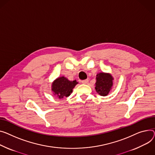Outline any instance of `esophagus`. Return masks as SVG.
<instances>
[{"label": "esophagus", "instance_id": "esophagus-1", "mask_svg": "<svg viewBox=\"0 0 155 155\" xmlns=\"http://www.w3.org/2000/svg\"><path fill=\"white\" fill-rule=\"evenodd\" d=\"M88 79H85V80H84L81 81V83L84 84H87L88 83Z\"/></svg>", "mask_w": 155, "mask_h": 155}]
</instances>
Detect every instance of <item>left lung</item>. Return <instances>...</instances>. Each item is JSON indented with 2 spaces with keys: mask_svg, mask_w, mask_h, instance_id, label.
Masks as SVG:
<instances>
[{
  "mask_svg": "<svg viewBox=\"0 0 155 155\" xmlns=\"http://www.w3.org/2000/svg\"><path fill=\"white\" fill-rule=\"evenodd\" d=\"M113 77L108 74L100 73L97 75L95 90L101 96H107L113 85Z\"/></svg>",
  "mask_w": 155,
  "mask_h": 155,
  "instance_id": "obj_1",
  "label": "left lung"
}]
</instances>
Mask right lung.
<instances>
[{"instance_id":"obj_1","label":"right lung","mask_w":155,"mask_h":155,"mask_svg":"<svg viewBox=\"0 0 155 155\" xmlns=\"http://www.w3.org/2000/svg\"><path fill=\"white\" fill-rule=\"evenodd\" d=\"M78 83L76 80L69 81L64 77H60L56 79L52 84V91L55 94V95L61 99L64 97H67L70 95L75 86Z\"/></svg>"}]
</instances>
